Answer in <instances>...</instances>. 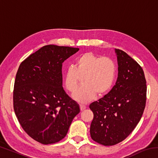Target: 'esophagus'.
<instances>
[{
  "mask_svg": "<svg viewBox=\"0 0 158 158\" xmlns=\"http://www.w3.org/2000/svg\"><path fill=\"white\" fill-rule=\"evenodd\" d=\"M86 108V106H84V105H80V109H81V111H84V109H85Z\"/></svg>",
  "mask_w": 158,
  "mask_h": 158,
  "instance_id": "1",
  "label": "esophagus"
}]
</instances>
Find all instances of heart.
Wrapping results in <instances>:
<instances>
[{"label": "heart", "mask_w": 158, "mask_h": 158, "mask_svg": "<svg viewBox=\"0 0 158 158\" xmlns=\"http://www.w3.org/2000/svg\"><path fill=\"white\" fill-rule=\"evenodd\" d=\"M116 74V64L107 57H102L92 52L82 53L76 58L73 67L67 68L64 75V85L70 93L77 89L79 78L81 84L73 95L79 103L92 100L96 94L101 96L107 93L114 84Z\"/></svg>", "instance_id": "b5f03b06"}]
</instances>
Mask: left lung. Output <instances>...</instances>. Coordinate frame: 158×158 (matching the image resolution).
<instances>
[{
  "label": "left lung",
  "mask_w": 158,
  "mask_h": 158,
  "mask_svg": "<svg viewBox=\"0 0 158 158\" xmlns=\"http://www.w3.org/2000/svg\"><path fill=\"white\" fill-rule=\"evenodd\" d=\"M118 78L114 86L91 103L94 114L90 137L104 146L123 141L139 122L146 101V81L141 67L123 51L115 49Z\"/></svg>",
  "instance_id": "obj_1"
}]
</instances>
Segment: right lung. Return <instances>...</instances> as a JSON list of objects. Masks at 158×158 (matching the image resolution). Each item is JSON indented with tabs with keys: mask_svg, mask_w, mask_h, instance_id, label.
<instances>
[{
	"mask_svg": "<svg viewBox=\"0 0 158 158\" xmlns=\"http://www.w3.org/2000/svg\"><path fill=\"white\" fill-rule=\"evenodd\" d=\"M79 48L46 45L19 67L13 92L14 110L25 132L42 144L65 137L79 105L63 88L62 65Z\"/></svg>",
	"mask_w": 158,
	"mask_h": 158,
	"instance_id": "add662e5",
	"label": "right lung"
}]
</instances>
